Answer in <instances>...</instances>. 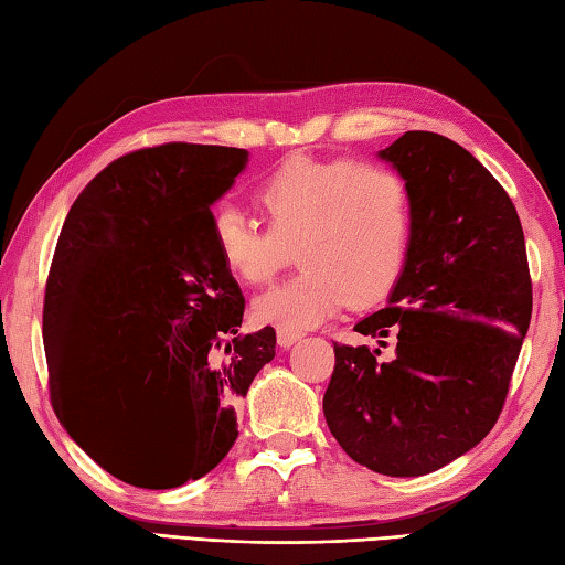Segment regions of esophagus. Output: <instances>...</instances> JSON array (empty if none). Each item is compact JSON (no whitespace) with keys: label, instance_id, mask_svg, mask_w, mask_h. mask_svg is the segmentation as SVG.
I'll list each match as a JSON object with an SVG mask.
<instances>
[{"label":"esophagus","instance_id":"1","mask_svg":"<svg viewBox=\"0 0 565 565\" xmlns=\"http://www.w3.org/2000/svg\"><path fill=\"white\" fill-rule=\"evenodd\" d=\"M298 338H301V334L291 332V330H279V332H276V342H279L281 350H289L291 344L298 342Z\"/></svg>","mask_w":565,"mask_h":565}]
</instances>
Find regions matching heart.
Listing matches in <instances>:
<instances>
[{
  "label": "heart",
  "instance_id": "1",
  "mask_svg": "<svg viewBox=\"0 0 565 565\" xmlns=\"http://www.w3.org/2000/svg\"><path fill=\"white\" fill-rule=\"evenodd\" d=\"M269 231L243 211L221 206L211 243L233 279L269 281L301 243L303 271L252 301L262 326L301 332L334 318L352 301L374 303L401 279L413 235V196L386 167L354 160L294 158L255 189Z\"/></svg>",
  "mask_w": 565,
  "mask_h": 565
}]
</instances>
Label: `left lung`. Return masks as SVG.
I'll return each instance as SVG.
<instances>
[{
    "label": "left lung",
    "instance_id": "8db88e82",
    "mask_svg": "<svg viewBox=\"0 0 565 565\" xmlns=\"http://www.w3.org/2000/svg\"><path fill=\"white\" fill-rule=\"evenodd\" d=\"M413 196V235L388 306L354 330L395 356L334 344L322 398L332 437L371 471L425 476L481 441L505 403L532 320L524 233L505 189L454 140L407 130L379 150Z\"/></svg>",
    "mask_w": 565,
    "mask_h": 565
}]
</instances>
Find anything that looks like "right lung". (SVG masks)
<instances>
[{
  "mask_svg": "<svg viewBox=\"0 0 565 565\" xmlns=\"http://www.w3.org/2000/svg\"><path fill=\"white\" fill-rule=\"evenodd\" d=\"M247 162L186 142L124 154L60 231L43 308L53 411L124 483L167 490L213 471L237 439L235 403L274 359V328L237 332L245 298L211 243V206ZM150 422L183 439L177 465L139 447Z\"/></svg>",
  "mask_w": 565,
  "mask_h": 565,
  "instance_id": "add662e5",
  "label": "right lung"
}]
</instances>
